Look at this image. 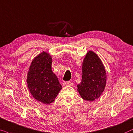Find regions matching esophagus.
<instances>
[{"label": "esophagus", "mask_w": 133, "mask_h": 133, "mask_svg": "<svg viewBox=\"0 0 133 133\" xmlns=\"http://www.w3.org/2000/svg\"><path fill=\"white\" fill-rule=\"evenodd\" d=\"M66 85L67 86H72V85H73V83L70 82V81H67Z\"/></svg>", "instance_id": "1"}]
</instances>
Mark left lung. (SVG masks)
I'll use <instances>...</instances> for the list:
<instances>
[{
    "instance_id": "obj_1",
    "label": "left lung",
    "mask_w": 133,
    "mask_h": 133,
    "mask_svg": "<svg viewBox=\"0 0 133 133\" xmlns=\"http://www.w3.org/2000/svg\"><path fill=\"white\" fill-rule=\"evenodd\" d=\"M82 79L77 85L78 91L84 100L93 101L102 95L107 83L105 67L92 51L86 54L83 62Z\"/></svg>"
}]
</instances>
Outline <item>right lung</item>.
Returning <instances> with one entry per match:
<instances>
[{
	"mask_svg": "<svg viewBox=\"0 0 133 133\" xmlns=\"http://www.w3.org/2000/svg\"><path fill=\"white\" fill-rule=\"evenodd\" d=\"M52 57L43 52L31 62L26 83L33 97L44 104L54 102L62 89L57 77L52 70Z\"/></svg>",
	"mask_w": 133,
	"mask_h": 133,
	"instance_id": "1",
	"label": "right lung"
}]
</instances>
